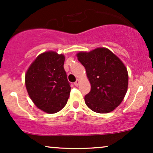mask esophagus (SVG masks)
I'll return each mask as SVG.
<instances>
[{"label": "esophagus", "mask_w": 153, "mask_h": 153, "mask_svg": "<svg viewBox=\"0 0 153 153\" xmlns=\"http://www.w3.org/2000/svg\"><path fill=\"white\" fill-rule=\"evenodd\" d=\"M79 84V80L78 79H77V80L74 82V85H75V86H77V85H78Z\"/></svg>", "instance_id": "34e87169"}]
</instances>
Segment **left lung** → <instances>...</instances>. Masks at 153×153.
<instances>
[{
  "instance_id": "1",
  "label": "left lung",
  "mask_w": 153,
  "mask_h": 153,
  "mask_svg": "<svg viewBox=\"0 0 153 153\" xmlns=\"http://www.w3.org/2000/svg\"><path fill=\"white\" fill-rule=\"evenodd\" d=\"M78 59L85 68L91 89L85 95L87 106L96 113L112 111L122 103L128 87L127 68L106 48L79 52Z\"/></svg>"
}]
</instances>
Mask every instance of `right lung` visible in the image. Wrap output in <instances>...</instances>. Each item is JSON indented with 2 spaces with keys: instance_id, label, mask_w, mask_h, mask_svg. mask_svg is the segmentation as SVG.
<instances>
[{
  "instance_id": "obj_1",
  "label": "right lung",
  "mask_w": 153,
  "mask_h": 153,
  "mask_svg": "<svg viewBox=\"0 0 153 153\" xmlns=\"http://www.w3.org/2000/svg\"><path fill=\"white\" fill-rule=\"evenodd\" d=\"M65 57L54 52L39 54L28 69L25 83L31 99L39 109L54 114L66 105L71 87L64 69Z\"/></svg>"
}]
</instances>
